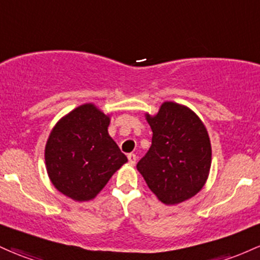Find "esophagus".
I'll list each match as a JSON object with an SVG mask.
<instances>
[{"instance_id": "34e87169", "label": "esophagus", "mask_w": 260, "mask_h": 260, "mask_svg": "<svg viewBox=\"0 0 260 260\" xmlns=\"http://www.w3.org/2000/svg\"><path fill=\"white\" fill-rule=\"evenodd\" d=\"M128 161H129V164L135 165V164H136V161H137V156H136V154H133V153L128 154Z\"/></svg>"}]
</instances>
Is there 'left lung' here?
I'll use <instances>...</instances> for the list:
<instances>
[{
    "mask_svg": "<svg viewBox=\"0 0 260 260\" xmlns=\"http://www.w3.org/2000/svg\"><path fill=\"white\" fill-rule=\"evenodd\" d=\"M152 145L137 169L162 204L176 205L195 196L209 176L211 143L206 127L190 108L164 102L147 115Z\"/></svg>",
    "mask_w": 260,
    "mask_h": 260,
    "instance_id": "obj_1",
    "label": "left lung"
}]
</instances>
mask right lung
I'll list each match as a JSON object with an SVG mask.
<instances>
[{
  "instance_id": "right-lung-1",
  "label": "right lung",
  "mask_w": 260,
  "mask_h": 260,
  "mask_svg": "<svg viewBox=\"0 0 260 260\" xmlns=\"http://www.w3.org/2000/svg\"><path fill=\"white\" fill-rule=\"evenodd\" d=\"M110 117L85 104L64 116L50 132L45 164L50 181L75 201H88L105 187L127 156L108 135Z\"/></svg>"
}]
</instances>
